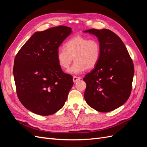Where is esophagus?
Here are the masks:
<instances>
[{
  "mask_svg": "<svg viewBox=\"0 0 147 147\" xmlns=\"http://www.w3.org/2000/svg\"><path fill=\"white\" fill-rule=\"evenodd\" d=\"M80 79H81V77H77V76H74L73 77V82L74 83H75V82H78V80H80Z\"/></svg>",
  "mask_w": 147,
  "mask_h": 147,
  "instance_id": "1",
  "label": "esophagus"
}]
</instances>
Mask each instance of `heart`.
I'll return each mask as SVG.
<instances>
[{"label":"heart","instance_id":"heart-1","mask_svg":"<svg viewBox=\"0 0 147 147\" xmlns=\"http://www.w3.org/2000/svg\"><path fill=\"white\" fill-rule=\"evenodd\" d=\"M101 47L97 40L76 35L64 43V49L57 50L56 59L62 69L67 70L74 58L75 63L68 72L79 74L86 69L94 68L99 63Z\"/></svg>","mask_w":147,"mask_h":147}]
</instances>
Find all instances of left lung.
Masks as SVG:
<instances>
[{
  "label": "left lung",
  "mask_w": 147,
  "mask_h": 147,
  "mask_svg": "<svg viewBox=\"0 0 147 147\" xmlns=\"http://www.w3.org/2000/svg\"><path fill=\"white\" fill-rule=\"evenodd\" d=\"M84 32L95 35L101 47L99 63L83 78L86 84L84 99L98 112H110L129 97L134 64L121 39L112 31L91 29Z\"/></svg>",
  "instance_id": "obj_1"
}]
</instances>
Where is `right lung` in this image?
Returning a JSON list of instances; mask_svg holds the SVG:
<instances>
[{
  "label": "right lung",
  "mask_w": 147,
  "mask_h": 147,
  "mask_svg": "<svg viewBox=\"0 0 147 147\" xmlns=\"http://www.w3.org/2000/svg\"><path fill=\"white\" fill-rule=\"evenodd\" d=\"M64 26L35 32L16 54L13 75L17 96L25 107L48 116L64 106L73 86L72 76L58 65L56 53L70 34Z\"/></svg>",
  "instance_id": "add662e5"
}]
</instances>
